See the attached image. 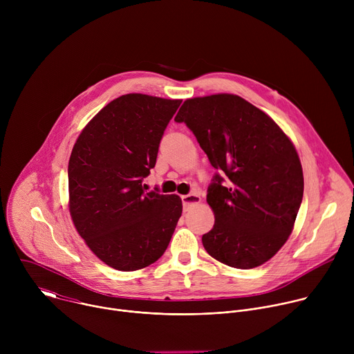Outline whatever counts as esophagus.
<instances>
[{
	"label": "esophagus",
	"mask_w": 354,
	"mask_h": 354,
	"mask_svg": "<svg viewBox=\"0 0 354 354\" xmlns=\"http://www.w3.org/2000/svg\"><path fill=\"white\" fill-rule=\"evenodd\" d=\"M200 201H201V198L196 193H190V194H183L182 196V203H183L185 209H187V207H190L193 205H197V203H200Z\"/></svg>",
	"instance_id": "1"
}]
</instances>
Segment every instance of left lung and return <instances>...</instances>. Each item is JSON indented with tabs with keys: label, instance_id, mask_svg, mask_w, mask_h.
I'll return each instance as SVG.
<instances>
[{
	"label": "left lung",
	"instance_id": "1",
	"mask_svg": "<svg viewBox=\"0 0 354 354\" xmlns=\"http://www.w3.org/2000/svg\"><path fill=\"white\" fill-rule=\"evenodd\" d=\"M175 122L186 123L216 174L207 190L213 228L201 236L218 262L252 269L288 239L304 193L291 140L265 112L232 93L186 99Z\"/></svg>",
	"mask_w": 354,
	"mask_h": 354
}]
</instances>
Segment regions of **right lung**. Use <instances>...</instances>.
<instances>
[{
  "label": "right lung",
  "mask_w": 354,
  "mask_h": 354,
  "mask_svg": "<svg viewBox=\"0 0 354 354\" xmlns=\"http://www.w3.org/2000/svg\"><path fill=\"white\" fill-rule=\"evenodd\" d=\"M180 99L127 93L84 127L68 161V207L93 254L108 266L133 272L157 262L179 217L176 194L145 192L160 141Z\"/></svg>",
  "instance_id": "obj_1"
}]
</instances>
